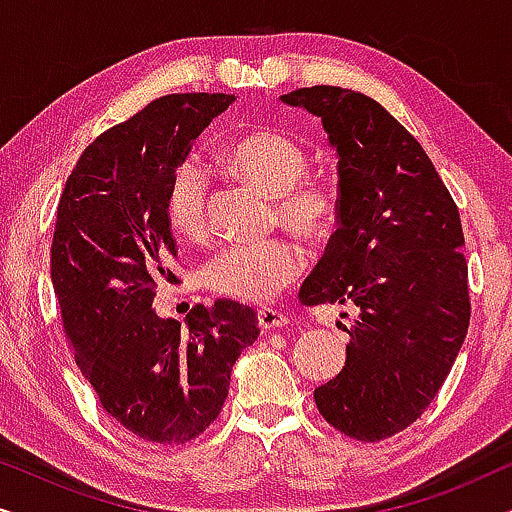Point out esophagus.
I'll return each instance as SVG.
<instances>
[{"label": "esophagus", "mask_w": 512, "mask_h": 512, "mask_svg": "<svg viewBox=\"0 0 512 512\" xmlns=\"http://www.w3.org/2000/svg\"><path fill=\"white\" fill-rule=\"evenodd\" d=\"M258 324H261L263 331H270V328L289 324V317H286L284 312L275 310V307H261V310H258Z\"/></svg>", "instance_id": "1"}]
</instances>
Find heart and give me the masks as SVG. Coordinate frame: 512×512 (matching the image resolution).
<instances>
[{
	"label": "heart",
	"mask_w": 512,
	"mask_h": 512,
	"mask_svg": "<svg viewBox=\"0 0 512 512\" xmlns=\"http://www.w3.org/2000/svg\"><path fill=\"white\" fill-rule=\"evenodd\" d=\"M230 174L277 198V219L300 235L319 240L338 216L340 198L331 179L310 177V153L282 130L258 128L230 139L216 153ZM165 212L174 233L186 240H205L209 233V179L198 163L186 160L167 186ZM307 268V254L296 240L230 244L205 265L207 289L240 303H268L296 282Z\"/></svg>",
	"instance_id": "obj_1"
}]
</instances>
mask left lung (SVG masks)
Wrapping results in <instances>:
<instances>
[{
	"mask_svg": "<svg viewBox=\"0 0 512 512\" xmlns=\"http://www.w3.org/2000/svg\"><path fill=\"white\" fill-rule=\"evenodd\" d=\"M282 100L319 116L338 149L340 228L298 300L356 310L345 366L314 403L340 433L380 443L429 408L464 345L459 209L422 144L373 97L312 86Z\"/></svg>",
	"mask_w": 512,
	"mask_h": 512,
	"instance_id": "1",
	"label": "left lung"
}]
</instances>
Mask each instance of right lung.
I'll list each match as a JSON object with an SVG mask.
<instances>
[{
	"mask_svg": "<svg viewBox=\"0 0 512 512\" xmlns=\"http://www.w3.org/2000/svg\"><path fill=\"white\" fill-rule=\"evenodd\" d=\"M235 95L174 93L102 132L58 202L51 277L62 331L102 408L137 438L184 445L219 417L258 317L235 300L195 305L186 326L151 310L177 284L167 186L193 139Z\"/></svg>",
	"mask_w": 512,
	"mask_h": 512,
	"instance_id": "1",
	"label": "right lung"
}]
</instances>
